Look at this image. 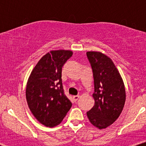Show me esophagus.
I'll return each mask as SVG.
<instances>
[{"instance_id": "esophagus-1", "label": "esophagus", "mask_w": 146, "mask_h": 146, "mask_svg": "<svg viewBox=\"0 0 146 146\" xmlns=\"http://www.w3.org/2000/svg\"><path fill=\"white\" fill-rule=\"evenodd\" d=\"M73 100H74L75 102H76L78 101V99L80 98V96H79V95H76V96H73Z\"/></svg>"}]
</instances>
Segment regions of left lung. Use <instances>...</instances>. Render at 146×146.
<instances>
[{
    "label": "left lung",
    "instance_id": "obj_1",
    "mask_svg": "<svg viewBox=\"0 0 146 146\" xmlns=\"http://www.w3.org/2000/svg\"><path fill=\"white\" fill-rule=\"evenodd\" d=\"M86 56L94 79L95 104L86 113L90 123L99 129L108 127L119 117L125 101L124 84L110 58L101 52L88 51Z\"/></svg>",
    "mask_w": 146,
    "mask_h": 146
}]
</instances>
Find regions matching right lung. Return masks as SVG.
Instances as JSON below:
<instances>
[{
  "label": "right lung",
  "mask_w": 146,
  "mask_h": 146,
  "mask_svg": "<svg viewBox=\"0 0 146 146\" xmlns=\"http://www.w3.org/2000/svg\"><path fill=\"white\" fill-rule=\"evenodd\" d=\"M72 55L69 50L50 51L38 61L28 79L26 99L29 108L46 127L60 124L72 106L62 82V66Z\"/></svg>",
  "instance_id": "obj_1"
}]
</instances>
